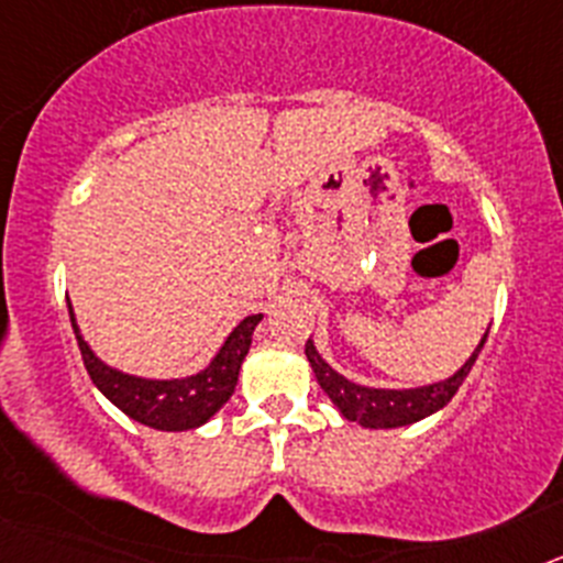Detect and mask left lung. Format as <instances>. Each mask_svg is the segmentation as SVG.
I'll list each match as a JSON object with an SVG mask.
<instances>
[{"label":"left lung","mask_w":563,"mask_h":563,"mask_svg":"<svg viewBox=\"0 0 563 563\" xmlns=\"http://www.w3.org/2000/svg\"><path fill=\"white\" fill-rule=\"evenodd\" d=\"M487 341V332L482 341L476 343V350L471 352L460 369L445 380L426 383V386H411V389H380V386H363V383L343 377L335 366L324 361V355L316 350V341H307L305 352L310 361L312 372H316L318 386L327 391L335 409L341 411L350 422H357L363 429H400V426H411L426 417L437 415L442 406H449L451 397L460 391L462 380L467 372L474 369L476 357H479L482 346Z\"/></svg>","instance_id":"8db88e82"}]
</instances>
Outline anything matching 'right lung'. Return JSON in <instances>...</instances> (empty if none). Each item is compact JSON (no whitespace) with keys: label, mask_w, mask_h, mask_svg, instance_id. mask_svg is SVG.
Wrapping results in <instances>:
<instances>
[{"label":"right lung","mask_w":563,"mask_h":563,"mask_svg":"<svg viewBox=\"0 0 563 563\" xmlns=\"http://www.w3.org/2000/svg\"><path fill=\"white\" fill-rule=\"evenodd\" d=\"M69 324L76 332L78 350H81L84 366H87L89 377L98 386L103 397H107L112 406L123 411L126 417H132L134 422L148 426V429L157 431H191L200 429L211 420L217 411L231 400L233 389H236L239 369H242V361L251 352L253 343V330L262 321V312L258 316L242 318L236 327L231 330V335L222 341V346L217 350V355L202 366L200 372L186 377H143L132 375V372H123L112 363L103 361L89 341L84 338L81 327L76 321V310L69 305Z\"/></svg>","instance_id":"add662e5"}]
</instances>
